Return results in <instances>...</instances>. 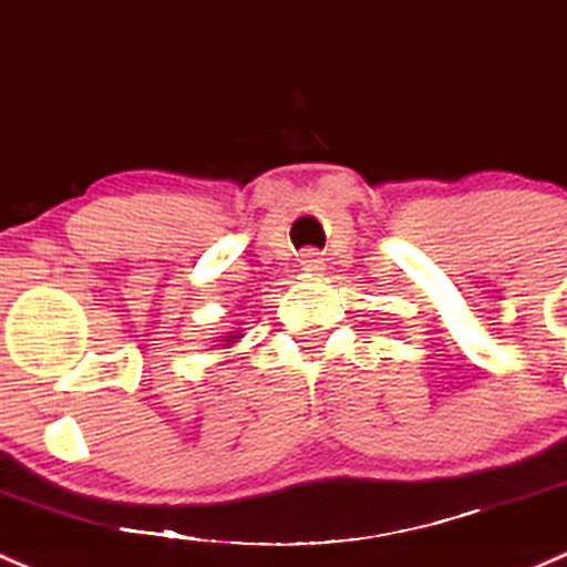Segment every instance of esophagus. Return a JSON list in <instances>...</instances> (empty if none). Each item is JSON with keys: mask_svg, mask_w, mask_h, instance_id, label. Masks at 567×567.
Segmentation results:
<instances>
[{"mask_svg": "<svg viewBox=\"0 0 567 567\" xmlns=\"http://www.w3.org/2000/svg\"><path fill=\"white\" fill-rule=\"evenodd\" d=\"M299 266H301V271L307 274V277H315V274L323 271V258H320L315 249H307V252H303L299 258Z\"/></svg>", "mask_w": 567, "mask_h": 567, "instance_id": "esophagus-1", "label": "esophagus"}]
</instances>
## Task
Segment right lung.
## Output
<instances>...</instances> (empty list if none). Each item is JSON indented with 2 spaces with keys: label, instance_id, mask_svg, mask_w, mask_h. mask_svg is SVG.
Masks as SVG:
<instances>
[{
  "label": "right lung",
  "instance_id": "obj_1",
  "mask_svg": "<svg viewBox=\"0 0 567 567\" xmlns=\"http://www.w3.org/2000/svg\"><path fill=\"white\" fill-rule=\"evenodd\" d=\"M241 337H244L241 331H223L217 339H214V342H219L223 344V350H228V348H234L236 342H241Z\"/></svg>",
  "mask_w": 567,
  "mask_h": 567
}]
</instances>
